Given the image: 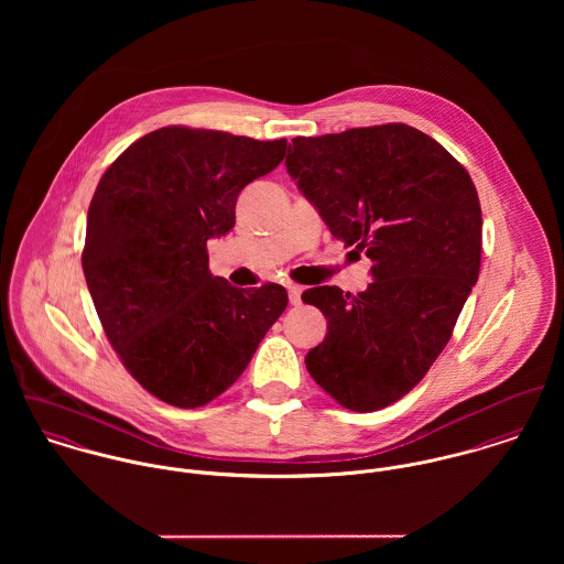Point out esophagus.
Here are the masks:
<instances>
[{
	"mask_svg": "<svg viewBox=\"0 0 564 564\" xmlns=\"http://www.w3.org/2000/svg\"><path fill=\"white\" fill-rule=\"evenodd\" d=\"M286 289H289V302H291L293 306H300V304H302V286H297V284H286Z\"/></svg>",
	"mask_w": 564,
	"mask_h": 564,
	"instance_id": "1",
	"label": "esophagus"
}]
</instances>
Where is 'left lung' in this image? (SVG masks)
<instances>
[{
	"mask_svg": "<svg viewBox=\"0 0 564 564\" xmlns=\"http://www.w3.org/2000/svg\"><path fill=\"white\" fill-rule=\"evenodd\" d=\"M286 169L332 237L373 260L358 295H302L327 319L308 373L340 405L380 410L421 382L478 282V191L441 143L403 123L297 137Z\"/></svg>",
	"mask_w": 564,
	"mask_h": 564,
	"instance_id": "left-lung-1",
	"label": "left lung"
}]
</instances>
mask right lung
<instances>
[{"label":"right lung","instance_id":"add662e5","mask_svg":"<svg viewBox=\"0 0 564 564\" xmlns=\"http://www.w3.org/2000/svg\"><path fill=\"white\" fill-rule=\"evenodd\" d=\"M284 154L286 139L169 126L132 143L95 188L86 286L123 367L164 403L219 398L289 304L280 284L237 289L215 278L206 251L235 228L242 188Z\"/></svg>","mask_w":564,"mask_h":564}]
</instances>
